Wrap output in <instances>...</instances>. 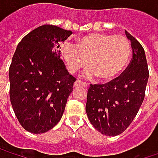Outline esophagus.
Returning a JSON list of instances; mask_svg holds the SVG:
<instances>
[{
	"label": "esophagus",
	"mask_w": 158,
	"mask_h": 158,
	"mask_svg": "<svg viewBox=\"0 0 158 158\" xmlns=\"http://www.w3.org/2000/svg\"><path fill=\"white\" fill-rule=\"evenodd\" d=\"M74 87H84V88H87L88 87V83L83 82L81 80H77L74 83Z\"/></svg>",
	"instance_id": "esophagus-1"
}]
</instances>
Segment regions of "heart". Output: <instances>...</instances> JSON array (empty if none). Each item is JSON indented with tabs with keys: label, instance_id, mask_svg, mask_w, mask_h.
I'll list each match as a JSON object with an SVG mask.
<instances>
[{
	"label": "heart",
	"instance_id": "b5f03b06",
	"mask_svg": "<svg viewBox=\"0 0 158 158\" xmlns=\"http://www.w3.org/2000/svg\"><path fill=\"white\" fill-rule=\"evenodd\" d=\"M132 49L128 40L122 35L93 33L78 39L76 46L68 43L62 48L66 66L70 73L85 68V78H98L110 81L118 78L126 69Z\"/></svg>",
	"mask_w": 158,
	"mask_h": 158
}]
</instances>
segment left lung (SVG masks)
I'll return each mask as SVG.
<instances>
[{
    "mask_svg": "<svg viewBox=\"0 0 158 158\" xmlns=\"http://www.w3.org/2000/svg\"><path fill=\"white\" fill-rule=\"evenodd\" d=\"M133 58L127 69L105 84L90 85L88 89L86 112L91 124L104 135H121L131 124L144 98L149 71L144 50L127 31Z\"/></svg>",
    "mask_w": 158,
    "mask_h": 158,
    "instance_id": "8db88e82",
    "label": "left lung"
}]
</instances>
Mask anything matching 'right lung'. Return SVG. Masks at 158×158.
Masks as SVG:
<instances>
[{
  "label": "right lung",
  "mask_w": 158,
  "mask_h": 158,
  "mask_svg": "<svg viewBox=\"0 0 158 158\" xmlns=\"http://www.w3.org/2000/svg\"><path fill=\"white\" fill-rule=\"evenodd\" d=\"M71 31L44 24L18 44L9 69L10 99L21 125L43 134L60 121L76 79L60 59L59 43Z\"/></svg>",
  "instance_id": "add662e5"
}]
</instances>
